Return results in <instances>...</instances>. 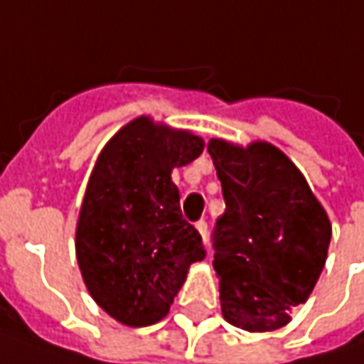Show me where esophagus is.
<instances>
[{"label": "esophagus", "instance_id": "1", "mask_svg": "<svg viewBox=\"0 0 364 364\" xmlns=\"http://www.w3.org/2000/svg\"><path fill=\"white\" fill-rule=\"evenodd\" d=\"M194 227H196V231L200 232L203 243H206V223H204V220H198V223H194Z\"/></svg>", "mask_w": 364, "mask_h": 364}]
</instances>
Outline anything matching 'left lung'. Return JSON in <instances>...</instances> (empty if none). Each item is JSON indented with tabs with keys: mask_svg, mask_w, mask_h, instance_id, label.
Segmentation results:
<instances>
[{
	"mask_svg": "<svg viewBox=\"0 0 364 364\" xmlns=\"http://www.w3.org/2000/svg\"><path fill=\"white\" fill-rule=\"evenodd\" d=\"M225 196L215 272L225 320L247 332L286 326L328 257L332 225L298 166L269 141L210 139Z\"/></svg>",
	"mask_w": 364,
	"mask_h": 364,
	"instance_id": "left-lung-1",
	"label": "left lung"
}]
</instances>
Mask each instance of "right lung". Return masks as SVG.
<instances>
[{"label": "right lung", "instance_id": "add662e5", "mask_svg": "<svg viewBox=\"0 0 364 364\" xmlns=\"http://www.w3.org/2000/svg\"><path fill=\"white\" fill-rule=\"evenodd\" d=\"M203 137L139 115L95 161L77 220V261L91 298L117 322H160L206 251L182 218L172 170L196 160Z\"/></svg>", "mask_w": 364, "mask_h": 364}]
</instances>
